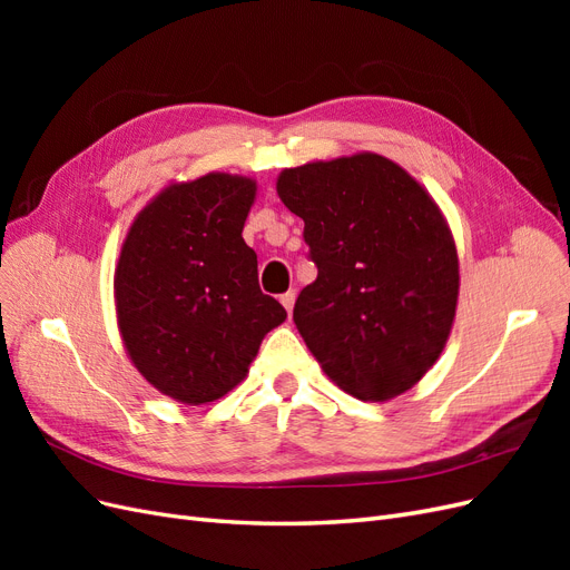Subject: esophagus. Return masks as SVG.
Instances as JSON below:
<instances>
[{
	"label": "esophagus",
	"mask_w": 570,
	"mask_h": 570,
	"mask_svg": "<svg viewBox=\"0 0 570 570\" xmlns=\"http://www.w3.org/2000/svg\"><path fill=\"white\" fill-rule=\"evenodd\" d=\"M295 297H297L295 289H287L285 295H281V302H283V306L287 308V314H292V306H295Z\"/></svg>",
	"instance_id": "esophagus-1"
}]
</instances>
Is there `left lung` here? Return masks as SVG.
<instances>
[{"instance_id":"obj_1","label":"left lung","mask_w":570,"mask_h":570,"mask_svg":"<svg viewBox=\"0 0 570 570\" xmlns=\"http://www.w3.org/2000/svg\"><path fill=\"white\" fill-rule=\"evenodd\" d=\"M318 278L295 302L306 347L337 387L383 402L416 385L452 331L459 258L438 204L377 154L287 168Z\"/></svg>"}]
</instances>
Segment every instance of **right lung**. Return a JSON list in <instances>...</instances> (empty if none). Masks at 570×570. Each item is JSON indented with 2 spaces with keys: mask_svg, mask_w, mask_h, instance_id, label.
I'll return each instance as SVG.
<instances>
[{
  "mask_svg": "<svg viewBox=\"0 0 570 570\" xmlns=\"http://www.w3.org/2000/svg\"><path fill=\"white\" fill-rule=\"evenodd\" d=\"M256 185L209 174L170 185L135 218L116 268L126 350L147 381L185 404L230 392L264 335L287 318L258 287L243 239Z\"/></svg>",
  "mask_w": 570,
  "mask_h": 570,
  "instance_id": "right-lung-1",
  "label": "right lung"
}]
</instances>
